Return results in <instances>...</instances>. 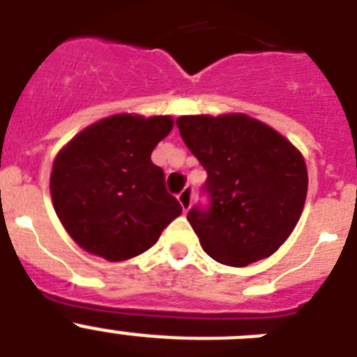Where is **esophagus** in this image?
<instances>
[{
  "label": "esophagus",
  "mask_w": 357,
  "mask_h": 357,
  "mask_svg": "<svg viewBox=\"0 0 357 357\" xmlns=\"http://www.w3.org/2000/svg\"><path fill=\"white\" fill-rule=\"evenodd\" d=\"M176 198H178V204L182 206V211H184V213H188V211L191 209V202H193V189L184 188Z\"/></svg>",
  "instance_id": "obj_1"
}]
</instances>
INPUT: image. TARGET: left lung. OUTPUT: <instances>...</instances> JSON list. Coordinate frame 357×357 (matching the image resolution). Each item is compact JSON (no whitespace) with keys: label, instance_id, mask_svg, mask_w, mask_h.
<instances>
[{"label":"left lung","instance_id":"8db88e82","mask_svg":"<svg viewBox=\"0 0 357 357\" xmlns=\"http://www.w3.org/2000/svg\"><path fill=\"white\" fill-rule=\"evenodd\" d=\"M176 127L207 172L209 209L188 213L204 252L243 268L279 250L307 195L301 151L266 123L239 112L181 116Z\"/></svg>","mask_w":357,"mask_h":357}]
</instances>
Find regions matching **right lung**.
<instances>
[{
    "mask_svg": "<svg viewBox=\"0 0 357 357\" xmlns=\"http://www.w3.org/2000/svg\"><path fill=\"white\" fill-rule=\"evenodd\" d=\"M172 116L114 114L78 132L53 160L50 193L71 239L118 263L153 247L182 207L164 188L151 151Z\"/></svg>",
    "mask_w": 357,
    "mask_h": 357,
    "instance_id": "right-lung-1",
    "label": "right lung"
}]
</instances>
